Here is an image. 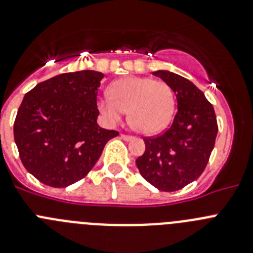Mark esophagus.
I'll list each match as a JSON object with an SVG mask.
<instances>
[{"instance_id": "1", "label": "esophagus", "mask_w": 253, "mask_h": 253, "mask_svg": "<svg viewBox=\"0 0 253 253\" xmlns=\"http://www.w3.org/2000/svg\"><path fill=\"white\" fill-rule=\"evenodd\" d=\"M121 138H122V140H125V141H131L132 138H133V137H132V136L124 135V133H122V135H121Z\"/></svg>"}]
</instances>
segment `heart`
Returning <instances> with one entry per match:
<instances>
[{
  "label": "heart",
  "instance_id": "1",
  "mask_svg": "<svg viewBox=\"0 0 253 253\" xmlns=\"http://www.w3.org/2000/svg\"><path fill=\"white\" fill-rule=\"evenodd\" d=\"M111 95L98 98V110L108 122H118L128 110V122L143 135H156L174 117V92L163 81L146 77H126L113 82Z\"/></svg>",
  "mask_w": 253,
  "mask_h": 253
}]
</instances>
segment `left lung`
<instances>
[{
    "label": "left lung",
    "mask_w": 253,
    "mask_h": 253,
    "mask_svg": "<svg viewBox=\"0 0 253 253\" xmlns=\"http://www.w3.org/2000/svg\"><path fill=\"white\" fill-rule=\"evenodd\" d=\"M176 95L177 112L163 135L143 138L146 150L136 160L145 180L163 192H175L197 180L208 164L218 133L214 108L184 77L156 70Z\"/></svg>",
    "instance_id": "1"
}]
</instances>
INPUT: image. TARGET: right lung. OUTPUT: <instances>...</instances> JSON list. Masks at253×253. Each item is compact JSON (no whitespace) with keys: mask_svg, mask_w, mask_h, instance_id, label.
Returning <instances> with one entry per match:
<instances>
[{"mask_svg":"<svg viewBox=\"0 0 253 253\" xmlns=\"http://www.w3.org/2000/svg\"><path fill=\"white\" fill-rule=\"evenodd\" d=\"M103 77L95 70L64 73L25 94L13 136L25 169L45 185L65 188L83 179L118 136L97 124Z\"/></svg>","mask_w":253,"mask_h":253,"instance_id":"right-lung-1","label":"right lung"}]
</instances>
